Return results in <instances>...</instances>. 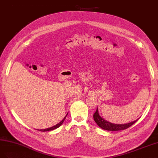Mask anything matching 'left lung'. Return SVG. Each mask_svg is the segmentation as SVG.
Listing matches in <instances>:
<instances>
[{
  "mask_svg": "<svg viewBox=\"0 0 158 158\" xmlns=\"http://www.w3.org/2000/svg\"><path fill=\"white\" fill-rule=\"evenodd\" d=\"M94 120L98 126L100 127L101 128L108 131H119L126 130L127 128H128L131 126L133 125L134 123H135L138 120H137L129 123H126V124H115V123H110L102 118L99 115L98 108L96 109L95 113L94 114Z\"/></svg>",
  "mask_w": 158,
  "mask_h": 158,
  "instance_id": "left-lung-1",
  "label": "left lung"
}]
</instances>
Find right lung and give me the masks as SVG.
I'll return each instance as SVG.
<instances>
[{
	"mask_svg": "<svg viewBox=\"0 0 158 158\" xmlns=\"http://www.w3.org/2000/svg\"><path fill=\"white\" fill-rule=\"evenodd\" d=\"M67 116V115H66ZM66 116H65V118L63 119V120L60 122V123H58V124H56V126H53V127H49V128H47V129H44V130H40L39 131H50V130H54V129H56V128H58V127H60V126L62 124V123L64 122V120L66 119Z\"/></svg>",
	"mask_w": 158,
	"mask_h": 158,
	"instance_id": "obj_1",
	"label": "right lung"
}]
</instances>
